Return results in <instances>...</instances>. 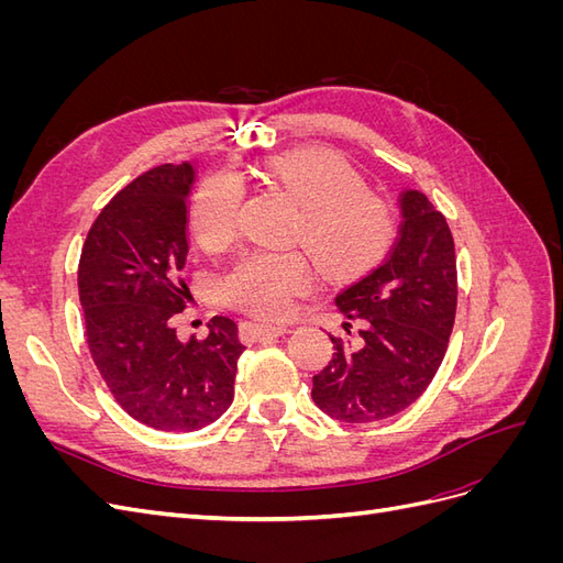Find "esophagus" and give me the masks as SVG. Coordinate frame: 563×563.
<instances>
[{
	"label": "esophagus",
	"instance_id": "1",
	"mask_svg": "<svg viewBox=\"0 0 563 563\" xmlns=\"http://www.w3.org/2000/svg\"><path fill=\"white\" fill-rule=\"evenodd\" d=\"M286 331H288L286 327H272V323H255V321H244L240 327V335L244 343H261V340L284 335Z\"/></svg>",
	"mask_w": 563,
	"mask_h": 563
}]
</instances>
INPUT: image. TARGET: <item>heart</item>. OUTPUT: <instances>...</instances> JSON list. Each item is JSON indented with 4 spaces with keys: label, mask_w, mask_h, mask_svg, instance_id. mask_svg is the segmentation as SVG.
<instances>
[{
    "label": "heart",
    "mask_w": 563,
    "mask_h": 563,
    "mask_svg": "<svg viewBox=\"0 0 563 563\" xmlns=\"http://www.w3.org/2000/svg\"><path fill=\"white\" fill-rule=\"evenodd\" d=\"M261 178L300 207L296 242L308 246L329 277L362 272L378 258L391 236L387 203L366 190L364 176L327 147L291 150L267 159ZM244 201V185L218 172L201 180L192 197L190 223L197 242L218 251L228 246ZM314 272L302 253L253 251L236 263L223 282L230 302L255 317L282 319L294 300L308 294Z\"/></svg>",
    "instance_id": "obj_1"
}]
</instances>
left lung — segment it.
<instances>
[{"mask_svg":"<svg viewBox=\"0 0 563 563\" xmlns=\"http://www.w3.org/2000/svg\"><path fill=\"white\" fill-rule=\"evenodd\" d=\"M401 225L385 261L335 296L354 340L331 335L333 360L312 399L343 422H373L411 406L444 360L455 321L457 272L446 218L420 190L401 195Z\"/></svg>","mask_w":563,"mask_h":563,"instance_id":"1","label":"left lung"}]
</instances>
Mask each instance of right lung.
I'll return each instance as SVG.
<instances>
[{"instance_id": "1", "label": "right lung", "mask_w": 563, "mask_h": 563, "mask_svg": "<svg viewBox=\"0 0 563 563\" xmlns=\"http://www.w3.org/2000/svg\"><path fill=\"white\" fill-rule=\"evenodd\" d=\"M192 183L187 162L129 183L96 218L79 261L93 364L131 418L164 432H195L223 416L246 350L230 317H213L209 335L187 343L172 327L192 300L180 277Z\"/></svg>"}]
</instances>
